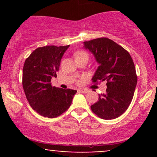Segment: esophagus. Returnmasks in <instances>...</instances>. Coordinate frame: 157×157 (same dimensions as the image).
Segmentation results:
<instances>
[{
    "instance_id": "34e87169",
    "label": "esophagus",
    "mask_w": 157,
    "mask_h": 157,
    "mask_svg": "<svg viewBox=\"0 0 157 157\" xmlns=\"http://www.w3.org/2000/svg\"><path fill=\"white\" fill-rule=\"evenodd\" d=\"M79 91L81 93H83V94H86L89 92V91H88L87 89H80L79 90Z\"/></svg>"
}]
</instances>
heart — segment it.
Here are the masks:
<instances>
[{"label":"heart","instance_id":"b5f03b06","mask_svg":"<svg viewBox=\"0 0 157 157\" xmlns=\"http://www.w3.org/2000/svg\"><path fill=\"white\" fill-rule=\"evenodd\" d=\"M82 55H86V53H85L84 52H77L75 54V57H78V56H80Z\"/></svg>","mask_w":157,"mask_h":157}]
</instances>
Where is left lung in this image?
Returning a JSON list of instances; mask_svg holds the SVG:
<instances>
[{
  "label": "left lung",
  "mask_w": 157,
  "mask_h": 157,
  "mask_svg": "<svg viewBox=\"0 0 157 157\" xmlns=\"http://www.w3.org/2000/svg\"><path fill=\"white\" fill-rule=\"evenodd\" d=\"M83 45L99 64L92 77L93 82L107 81L106 92L99 94L98 100L91 109L103 120L118 117L130 105L137 82L130 54L106 37L85 41Z\"/></svg>",
  "instance_id": "1"
}]
</instances>
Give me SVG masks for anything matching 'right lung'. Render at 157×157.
Returning a JSON list of instances; mask_svg holds the SVG:
<instances>
[{"label":"right lung","instance_id":"obj_1","mask_svg":"<svg viewBox=\"0 0 157 157\" xmlns=\"http://www.w3.org/2000/svg\"><path fill=\"white\" fill-rule=\"evenodd\" d=\"M69 45L46 46L36 48L24 63L23 87L29 103L41 116L54 118L67 111L76 90L52 86L60 61Z\"/></svg>","mask_w":157,"mask_h":157}]
</instances>
